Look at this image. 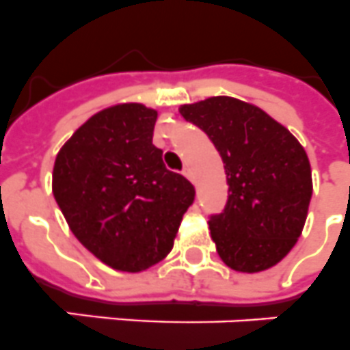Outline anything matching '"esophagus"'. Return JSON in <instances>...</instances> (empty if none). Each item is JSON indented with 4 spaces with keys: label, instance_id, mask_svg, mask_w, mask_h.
Instances as JSON below:
<instances>
[{
    "label": "esophagus",
    "instance_id": "obj_1",
    "mask_svg": "<svg viewBox=\"0 0 350 350\" xmlns=\"http://www.w3.org/2000/svg\"><path fill=\"white\" fill-rule=\"evenodd\" d=\"M183 176H185V178H189L190 181H193V172H192V169H190L189 165L183 167Z\"/></svg>",
    "mask_w": 350,
    "mask_h": 350
}]
</instances>
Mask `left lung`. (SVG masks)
Here are the masks:
<instances>
[{
  "label": "left lung",
  "mask_w": 350,
  "mask_h": 350,
  "mask_svg": "<svg viewBox=\"0 0 350 350\" xmlns=\"http://www.w3.org/2000/svg\"><path fill=\"white\" fill-rule=\"evenodd\" d=\"M180 113L224 161L228 202L208 222L220 260L249 274L280 263L301 237L313 192L304 148L261 108L228 96L183 105Z\"/></svg>",
  "instance_id": "left-lung-1"
}]
</instances>
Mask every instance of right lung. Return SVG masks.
Instances as JSON below:
<instances>
[{
  "mask_svg": "<svg viewBox=\"0 0 350 350\" xmlns=\"http://www.w3.org/2000/svg\"><path fill=\"white\" fill-rule=\"evenodd\" d=\"M157 117L140 103L105 108L62 146L53 167V196L70 231L122 272L146 270L169 254L196 196L152 144Z\"/></svg>",
  "mask_w": 350,
  "mask_h": 350,
  "instance_id": "add662e5",
  "label": "right lung"
}]
</instances>
